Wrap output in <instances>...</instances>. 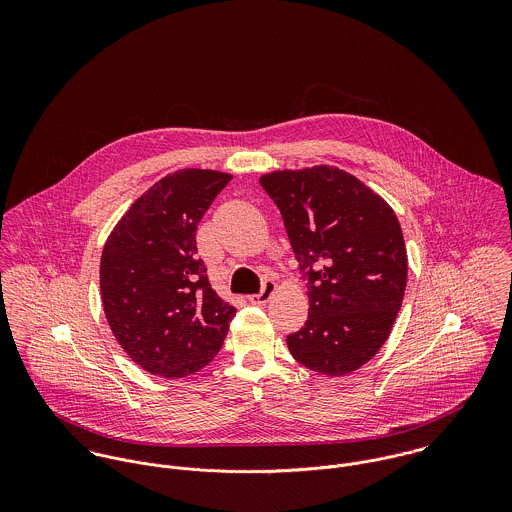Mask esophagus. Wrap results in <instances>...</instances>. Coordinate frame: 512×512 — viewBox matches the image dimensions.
Returning a JSON list of instances; mask_svg holds the SVG:
<instances>
[{"mask_svg":"<svg viewBox=\"0 0 512 512\" xmlns=\"http://www.w3.org/2000/svg\"><path fill=\"white\" fill-rule=\"evenodd\" d=\"M274 292H276V282H274V280H266V282L262 284V290H260V293L250 295V297H248V301H250V303H254V305H264V303H268V301H270V297L274 295Z\"/></svg>","mask_w":512,"mask_h":512,"instance_id":"34e87169","label":"esophagus"}]
</instances>
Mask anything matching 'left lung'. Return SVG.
<instances>
[{
	"label": "left lung",
	"instance_id": "1",
	"mask_svg": "<svg viewBox=\"0 0 512 512\" xmlns=\"http://www.w3.org/2000/svg\"><path fill=\"white\" fill-rule=\"evenodd\" d=\"M260 185L282 213L307 282L309 315L286 343L299 365L343 376L368 363L402 307L408 258L388 203L351 173L317 165Z\"/></svg>",
	"mask_w": 512,
	"mask_h": 512
}]
</instances>
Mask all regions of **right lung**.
Segmentation results:
<instances>
[{
  "label": "right lung",
  "instance_id": "right-lung-1",
  "mask_svg": "<svg viewBox=\"0 0 512 512\" xmlns=\"http://www.w3.org/2000/svg\"><path fill=\"white\" fill-rule=\"evenodd\" d=\"M232 179L181 169L146 191L114 226L100 260L108 325L147 372L183 378L209 365L236 309L209 284L197 226Z\"/></svg>",
  "mask_w": 512,
  "mask_h": 512
}]
</instances>
